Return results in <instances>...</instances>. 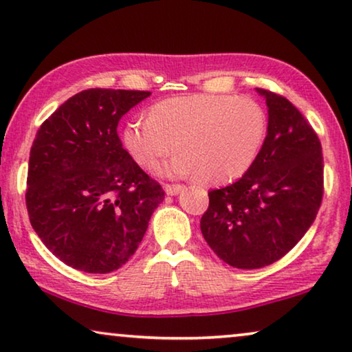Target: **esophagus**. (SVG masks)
<instances>
[{
	"instance_id": "34e87169",
	"label": "esophagus",
	"mask_w": 352,
	"mask_h": 352,
	"mask_svg": "<svg viewBox=\"0 0 352 352\" xmlns=\"http://www.w3.org/2000/svg\"><path fill=\"white\" fill-rule=\"evenodd\" d=\"M182 190H183L182 185H170V183H166V185H164L166 195H169V196H175V195H178V192H180Z\"/></svg>"
}]
</instances>
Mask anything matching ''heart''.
Here are the masks:
<instances>
[{
    "mask_svg": "<svg viewBox=\"0 0 352 352\" xmlns=\"http://www.w3.org/2000/svg\"><path fill=\"white\" fill-rule=\"evenodd\" d=\"M266 132L265 113L254 100L232 96L172 97L127 122L122 142L138 166L151 169L175 148L164 172L223 185L254 164Z\"/></svg>",
    "mask_w": 352,
    "mask_h": 352,
    "instance_id": "b5f03b06",
    "label": "heart"
}]
</instances>
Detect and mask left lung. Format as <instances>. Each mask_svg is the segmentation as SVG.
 Here are the masks:
<instances>
[{
  "instance_id": "left-lung-1",
  "label": "left lung",
  "mask_w": 352,
  "mask_h": 352,
  "mask_svg": "<svg viewBox=\"0 0 352 352\" xmlns=\"http://www.w3.org/2000/svg\"><path fill=\"white\" fill-rule=\"evenodd\" d=\"M268 107V133L254 164L230 186L209 191L201 231L217 256L239 270L282 258L309 230L324 195L318 133L294 103L256 89Z\"/></svg>"
}]
</instances>
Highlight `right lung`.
I'll return each mask as SVG.
<instances>
[{"label":"right lung","instance_id":"add662e5","mask_svg":"<svg viewBox=\"0 0 352 352\" xmlns=\"http://www.w3.org/2000/svg\"><path fill=\"white\" fill-rule=\"evenodd\" d=\"M148 91L87 89L38 129L28 161L27 210L43 244L63 263L92 274L135 254L164 199L118 137V122Z\"/></svg>","mask_w":352,"mask_h":352}]
</instances>
